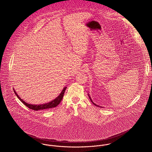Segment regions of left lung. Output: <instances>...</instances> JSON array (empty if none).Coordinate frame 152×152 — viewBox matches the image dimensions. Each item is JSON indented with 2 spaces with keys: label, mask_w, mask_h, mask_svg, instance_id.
<instances>
[{
  "label": "left lung",
  "mask_w": 152,
  "mask_h": 152,
  "mask_svg": "<svg viewBox=\"0 0 152 152\" xmlns=\"http://www.w3.org/2000/svg\"><path fill=\"white\" fill-rule=\"evenodd\" d=\"M88 97H89V98H90V101H91V102H92V103H93V104L94 105H95V106H98V107H99V106H98V105H96V104H94V103L93 101H92V99H91V97H90V95H89V94H88ZM99 107H100V106H99Z\"/></svg>",
  "instance_id": "1"
}]
</instances>
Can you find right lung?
Masks as SVG:
<instances>
[{
    "label": "right lung",
    "mask_w": 152,
    "mask_h": 152,
    "mask_svg": "<svg viewBox=\"0 0 152 152\" xmlns=\"http://www.w3.org/2000/svg\"><path fill=\"white\" fill-rule=\"evenodd\" d=\"M66 88V87H64V88H63L62 91H61V93H60V94L58 96L56 99H54V100L51 101V102H49L48 103H46V104H42V105H32V104H28V103L25 102L24 101H23V100L18 96V95L16 93V91H15V90H14V89H13V90H14V93L15 94V95H16V96L18 97V98L26 106H27V107H29V109H32V110H40L51 109V108L55 107H56L57 106H58V105L59 104V103L61 102V101H62V98H63V96H64V93H65V91Z\"/></svg>",
    "instance_id": "right-lung-1"
}]
</instances>
